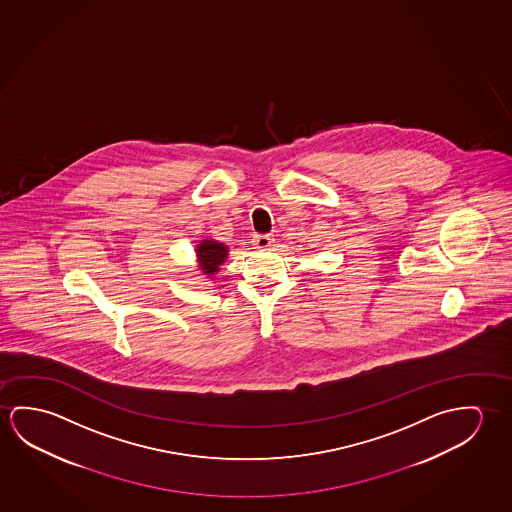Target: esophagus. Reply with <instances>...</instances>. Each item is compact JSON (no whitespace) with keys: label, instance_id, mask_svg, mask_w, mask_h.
<instances>
[{"label":"esophagus","instance_id":"obj_1","mask_svg":"<svg viewBox=\"0 0 512 512\" xmlns=\"http://www.w3.org/2000/svg\"><path fill=\"white\" fill-rule=\"evenodd\" d=\"M272 236L270 235H256L254 236V244L258 245L260 249H267V247H270V244H272Z\"/></svg>","mask_w":512,"mask_h":512}]
</instances>
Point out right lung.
<instances>
[{"mask_svg": "<svg viewBox=\"0 0 512 512\" xmlns=\"http://www.w3.org/2000/svg\"><path fill=\"white\" fill-rule=\"evenodd\" d=\"M197 258H199V265L206 276H213L215 272H219V267L228 258V247L220 244L217 240H203L201 244L197 245Z\"/></svg>", "mask_w": 512, "mask_h": 512, "instance_id": "1", "label": "right lung"}]
</instances>
